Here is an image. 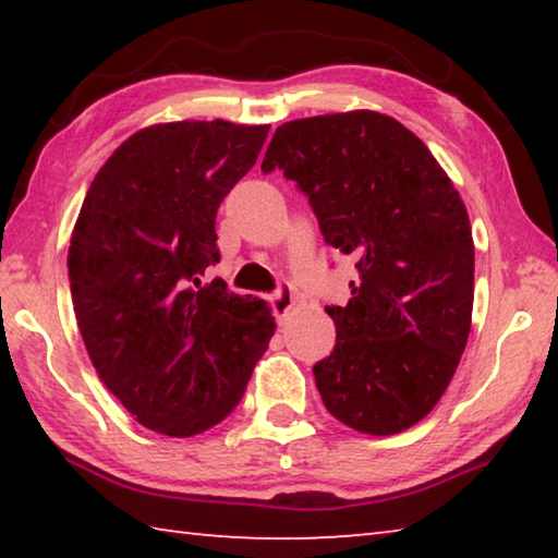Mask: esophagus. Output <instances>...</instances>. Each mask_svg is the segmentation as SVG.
I'll use <instances>...</instances> for the list:
<instances>
[{
  "instance_id": "obj_1",
  "label": "esophagus",
  "mask_w": 558,
  "mask_h": 558,
  "mask_svg": "<svg viewBox=\"0 0 558 558\" xmlns=\"http://www.w3.org/2000/svg\"><path fill=\"white\" fill-rule=\"evenodd\" d=\"M272 307H276V317L286 319L288 313L292 307H295V292L288 286V282H282V286L276 290V295H272Z\"/></svg>"
}]
</instances>
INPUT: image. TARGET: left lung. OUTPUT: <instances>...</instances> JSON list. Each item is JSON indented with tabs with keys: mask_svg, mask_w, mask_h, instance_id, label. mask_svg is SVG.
Instances as JSON below:
<instances>
[{
	"mask_svg": "<svg viewBox=\"0 0 558 558\" xmlns=\"http://www.w3.org/2000/svg\"><path fill=\"white\" fill-rule=\"evenodd\" d=\"M307 194L325 241L356 260L337 344L315 364L327 411L366 436L426 418L465 352L475 298L468 209L399 120L349 110L282 122L260 165Z\"/></svg>",
	"mask_w": 558,
	"mask_h": 558,
	"instance_id": "obj_1",
	"label": "left lung"
}]
</instances>
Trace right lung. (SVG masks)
<instances>
[{
	"label": "right lung",
	"instance_id": "obj_1",
	"mask_svg": "<svg viewBox=\"0 0 558 558\" xmlns=\"http://www.w3.org/2000/svg\"><path fill=\"white\" fill-rule=\"evenodd\" d=\"M270 125L157 122L130 135L83 199L69 248L75 319L100 381L145 428L192 438L245 391L276 317L209 280L216 211Z\"/></svg>",
	"mask_w": 558,
	"mask_h": 558
}]
</instances>
